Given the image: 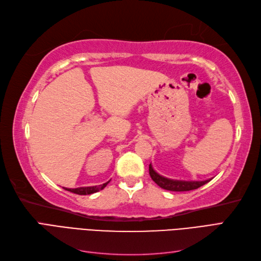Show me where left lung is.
Listing matches in <instances>:
<instances>
[{"mask_svg":"<svg viewBox=\"0 0 261 261\" xmlns=\"http://www.w3.org/2000/svg\"><path fill=\"white\" fill-rule=\"evenodd\" d=\"M149 174L151 176L152 180L156 185H159L161 188L167 189V191L171 192H188V191H193V189L199 188L200 186L207 184L210 179L206 180H177V179H171L168 177H164L160 175L159 173H156L151 163L149 164Z\"/></svg>","mask_w":261,"mask_h":261,"instance_id":"8db88e82","label":"left lung"}]
</instances>
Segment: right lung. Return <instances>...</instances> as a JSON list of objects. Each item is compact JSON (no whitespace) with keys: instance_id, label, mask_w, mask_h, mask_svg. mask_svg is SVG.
Listing matches in <instances>:
<instances>
[{"instance_id":"add662e5","label":"right lung","mask_w":261,"mask_h":261,"mask_svg":"<svg viewBox=\"0 0 261 261\" xmlns=\"http://www.w3.org/2000/svg\"><path fill=\"white\" fill-rule=\"evenodd\" d=\"M110 181V180H109ZM109 181H107V183L102 184V185H98V186H89V187H78V188H65L66 191L70 192V193H74V194H77V195H90V194H93V193H97L99 191H101V189H103L108 184Z\"/></svg>"}]
</instances>
